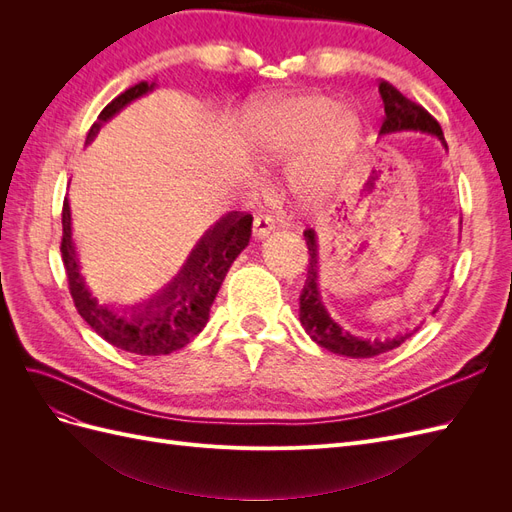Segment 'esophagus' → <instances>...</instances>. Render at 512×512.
I'll list each match as a JSON object with an SVG mask.
<instances>
[{
    "label": "esophagus",
    "instance_id": "esophagus-1",
    "mask_svg": "<svg viewBox=\"0 0 512 512\" xmlns=\"http://www.w3.org/2000/svg\"><path fill=\"white\" fill-rule=\"evenodd\" d=\"M273 230H275V220L271 215H260V218L254 220V239L258 241L267 239Z\"/></svg>",
    "mask_w": 512,
    "mask_h": 512
}]
</instances>
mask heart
<instances>
[{
  "label": "heart",
  "mask_w": 512,
  "mask_h": 512,
  "mask_svg": "<svg viewBox=\"0 0 512 512\" xmlns=\"http://www.w3.org/2000/svg\"><path fill=\"white\" fill-rule=\"evenodd\" d=\"M250 132L262 160L280 164L305 149L294 166L292 185L303 198L324 194L335 170L361 141L363 121L352 106L324 94L273 98L254 108Z\"/></svg>",
  "instance_id": "obj_1"
}]
</instances>
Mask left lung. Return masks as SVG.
<instances>
[{
  "mask_svg": "<svg viewBox=\"0 0 512 512\" xmlns=\"http://www.w3.org/2000/svg\"><path fill=\"white\" fill-rule=\"evenodd\" d=\"M380 98L384 104V121L380 128V136H389L397 132H423L438 136L444 149L446 141L440 123L433 119L423 106L414 104L404 94L391 85L382 81L378 85ZM305 241H307V252H309V265H307V280L301 290L299 297V320L303 324L305 333L314 339V342L322 348H327L333 354L350 356V359H371V356H378L382 352H389L397 346H401L414 331H406L395 337L386 339H367V337H356L348 333L344 327L331 318L327 307L322 303L320 297V277H318V237L314 230H305ZM440 307V305H438ZM438 307L433 312H438ZM431 312V314H433Z\"/></svg>",
  "mask_w": 512,
  "mask_h": 512,
  "instance_id": "left-lung-1",
  "label": "left lung"
}]
</instances>
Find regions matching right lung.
I'll use <instances>...</instances> for the list:
<instances>
[{
	"instance_id": "obj_1",
	"label": "right lung",
	"mask_w": 512,
	"mask_h": 512,
	"mask_svg": "<svg viewBox=\"0 0 512 512\" xmlns=\"http://www.w3.org/2000/svg\"><path fill=\"white\" fill-rule=\"evenodd\" d=\"M153 89H156V83L143 81L123 91L111 104H106L98 121L91 126L85 143L94 141L108 119H113L130 102L151 94ZM61 226H64L61 258H64L76 309L108 344L138 356L175 352L190 344V339L205 329L215 294H218L230 265L252 237V215L230 211L205 230V235L196 241L185 258L183 267L164 288L141 303L108 305L100 303L85 284L72 241L68 200H64V211H61Z\"/></svg>"
}]
</instances>
